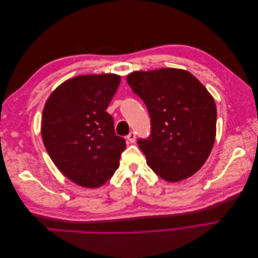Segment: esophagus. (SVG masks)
Segmentation results:
<instances>
[{
	"instance_id": "obj_1",
	"label": "esophagus",
	"mask_w": 258,
	"mask_h": 258,
	"mask_svg": "<svg viewBox=\"0 0 258 258\" xmlns=\"http://www.w3.org/2000/svg\"><path fill=\"white\" fill-rule=\"evenodd\" d=\"M127 140H128L129 142L134 143L136 141V132L135 131H131L130 134L127 136Z\"/></svg>"
}]
</instances>
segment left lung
Wrapping results in <instances>:
<instances>
[{
    "mask_svg": "<svg viewBox=\"0 0 258 258\" xmlns=\"http://www.w3.org/2000/svg\"><path fill=\"white\" fill-rule=\"evenodd\" d=\"M127 83L151 116V135L138 140L148 167L168 182L196 173L216 134V106L205 86L178 69L134 72Z\"/></svg>",
    "mask_w": 258,
    "mask_h": 258,
    "instance_id": "left-lung-1",
    "label": "left lung"
}]
</instances>
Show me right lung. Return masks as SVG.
Here are the masks:
<instances>
[{
  "mask_svg": "<svg viewBox=\"0 0 258 258\" xmlns=\"http://www.w3.org/2000/svg\"><path fill=\"white\" fill-rule=\"evenodd\" d=\"M120 84L116 74L76 76L46 101L42 138L56 167L88 188L102 186L119 167L126 140L116 136L105 112Z\"/></svg>",
  "mask_w": 258,
  "mask_h": 258,
  "instance_id": "add662e5",
  "label": "right lung"
}]
</instances>
